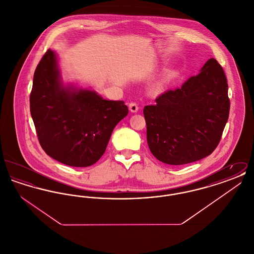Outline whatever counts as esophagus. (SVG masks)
Instances as JSON below:
<instances>
[{
	"label": "esophagus",
	"instance_id": "34e87169",
	"mask_svg": "<svg viewBox=\"0 0 254 254\" xmlns=\"http://www.w3.org/2000/svg\"><path fill=\"white\" fill-rule=\"evenodd\" d=\"M128 108H129V110L133 112V113H136L139 110V107H138V105L136 103H130Z\"/></svg>",
	"mask_w": 254,
	"mask_h": 254
}]
</instances>
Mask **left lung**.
<instances>
[{
    "mask_svg": "<svg viewBox=\"0 0 254 254\" xmlns=\"http://www.w3.org/2000/svg\"><path fill=\"white\" fill-rule=\"evenodd\" d=\"M228 82L214 58L181 87L145 106L146 140L159 161L181 166L208 156L216 148L229 119Z\"/></svg>",
    "mask_w": 254,
    "mask_h": 254,
    "instance_id": "1",
    "label": "left lung"
}]
</instances>
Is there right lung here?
Returning <instances> with one entry per match:
<instances>
[{
	"mask_svg": "<svg viewBox=\"0 0 254 254\" xmlns=\"http://www.w3.org/2000/svg\"><path fill=\"white\" fill-rule=\"evenodd\" d=\"M30 113L46 153L66 166L85 168L105 153L111 133L128 109L124 101L64 85L57 55L49 49L34 72Z\"/></svg>",
	"mask_w": 254,
	"mask_h": 254,
	"instance_id": "1",
	"label": "right lung"
}]
</instances>
